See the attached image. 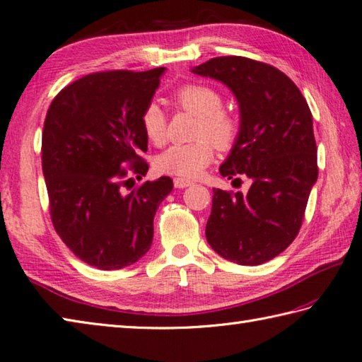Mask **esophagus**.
I'll use <instances>...</instances> for the list:
<instances>
[{
    "mask_svg": "<svg viewBox=\"0 0 362 362\" xmlns=\"http://www.w3.org/2000/svg\"><path fill=\"white\" fill-rule=\"evenodd\" d=\"M193 185V182L191 180H187V179H180V177H175L174 179V187L175 188H187V187H191Z\"/></svg>",
    "mask_w": 362,
    "mask_h": 362,
    "instance_id": "obj_1",
    "label": "esophagus"
}]
</instances>
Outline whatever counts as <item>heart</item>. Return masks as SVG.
I'll list each match as a JSON object with an SVG mask.
<instances>
[{
    "instance_id": "obj_1",
    "label": "heart",
    "mask_w": 362,
    "mask_h": 362,
    "mask_svg": "<svg viewBox=\"0 0 362 362\" xmlns=\"http://www.w3.org/2000/svg\"><path fill=\"white\" fill-rule=\"evenodd\" d=\"M175 105L183 111L197 116L194 143L177 144L166 148L155 160L161 174L177 175L180 179H196L204 173L218 151H230L240 134L238 117L224 110V97L209 84L191 83L177 89ZM141 127L148 143L163 146L168 139L166 115L157 103H148L141 115Z\"/></svg>"
}]
</instances>
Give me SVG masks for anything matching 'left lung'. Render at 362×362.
Here are the masks:
<instances>
[{"label": "left lung", "mask_w": 362, "mask_h": 362, "mask_svg": "<svg viewBox=\"0 0 362 362\" xmlns=\"http://www.w3.org/2000/svg\"><path fill=\"white\" fill-rule=\"evenodd\" d=\"M193 72L215 78L235 94L240 134L219 174L252 180L246 194L214 188L205 237L224 259L265 264L298 235L317 180L313 115L296 84L270 64L219 56Z\"/></svg>", "instance_id": "8db88e82"}]
</instances>
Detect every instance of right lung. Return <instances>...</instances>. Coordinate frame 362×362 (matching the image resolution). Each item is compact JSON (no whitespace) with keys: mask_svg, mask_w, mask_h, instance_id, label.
Returning <instances> with one entry per match:
<instances>
[{"mask_svg":"<svg viewBox=\"0 0 362 362\" xmlns=\"http://www.w3.org/2000/svg\"><path fill=\"white\" fill-rule=\"evenodd\" d=\"M165 67L106 70L80 78L53 98L42 132V169L54 230L78 259L98 270L139 260L153 216L173 180L134 185L148 171L141 115Z\"/></svg>","mask_w":362,"mask_h":362,"instance_id":"right-lung-1","label":"right lung"}]
</instances>
